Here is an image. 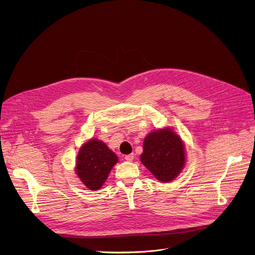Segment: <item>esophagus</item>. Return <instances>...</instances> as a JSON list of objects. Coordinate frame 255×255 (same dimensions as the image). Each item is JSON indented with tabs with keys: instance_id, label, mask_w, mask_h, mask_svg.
I'll return each instance as SVG.
<instances>
[{
	"instance_id": "34e87169",
	"label": "esophagus",
	"mask_w": 255,
	"mask_h": 255,
	"mask_svg": "<svg viewBox=\"0 0 255 255\" xmlns=\"http://www.w3.org/2000/svg\"><path fill=\"white\" fill-rule=\"evenodd\" d=\"M125 159H126L128 162H131L132 160H134V154H132V153L127 154V155L125 156Z\"/></svg>"
}]
</instances>
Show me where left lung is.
<instances>
[{
	"label": "left lung",
	"instance_id": "8db88e82",
	"mask_svg": "<svg viewBox=\"0 0 255 255\" xmlns=\"http://www.w3.org/2000/svg\"><path fill=\"white\" fill-rule=\"evenodd\" d=\"M140 160L157 180L169 183L185 166L184 142L169 128L151 131L144 139Z\"/></svg>",
	"mask_w": 255,
	"mask_h": 255
}]
</instances>
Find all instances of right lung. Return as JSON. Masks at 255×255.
<instances>
[{
    "instance_id": "add662e5",
    "label": "right lung",
    "mask_w": 255,
    "mask_h": 255,
    "mask_svg": "<svg viewBox=\"0 0 255 255\" xmlns=\"http://www.w3.org/2000/svg\"><path fill=\"white\" fill-rule=\"evenodd\" d=\"M117 162L118 156L103 141L92 139L80 148L76 173L89 190H99Z\"/></svg>"
}]
</instances>
